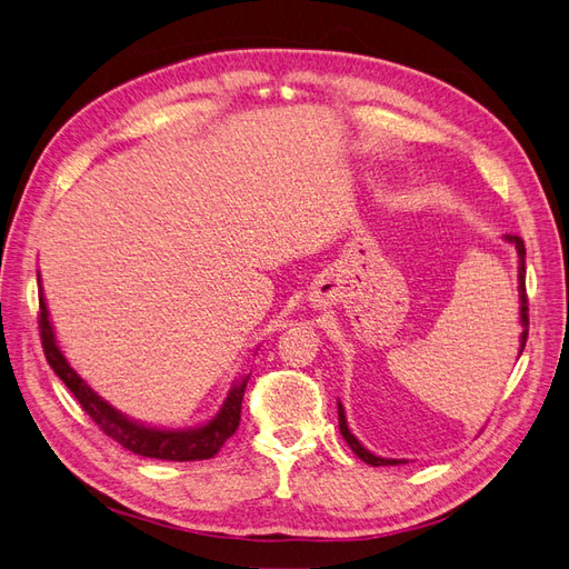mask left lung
I'll return each mask as SVG.
<instances>
[{
    "mask_svg": "<svg viewBox=\"0 0 569 569\" xmlns=\"http://www.w3.org/2000/svg\"><path fill=\"white\" fill-rule=\"evenodd\" d=\"M508 242H512L515 244V249H518V256H520V322H522V337H520V353L525 351V343H527V335H529V303H527V287H525V242H522V237H518V234H508L506 237ZM337 408H339V429H341V437L347 439V443L351 446V451L360 458V460H366L368 465H375V468H380V465H401L403 460H393V458H380V456H375V453H370L368 449H363V446H360V441L349 432V425H347V416H343V408H341V403H337Z\"/></svg>",
    "mask_w": 569,
    "mask_h": 569,
    "instance_id": "obj_1",
    "label": "left lung"
}]
</instances>
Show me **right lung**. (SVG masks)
Returning a JSON list of instances; mask_svg holds the SVG:
<instances>
[{"label": "right lung", "mask_w": 569, "mask_h": 569, "mask_svg": "<svg viewBox=\"0 0 569 569\" xmlns=\"http://www.w3.org/2000/svg\"><path fill=\"white\" fill-rule=\"evenodd\" d=\"M38 325H40L44 358L51 366V370H54L61 377V382L73 391L80 408L99 425L101 432L111 437L113 441H118L123 449H128L137 456L159 458V460H178V462L206 460V458H213L220 451V446L237 432L239 420H242V399H244V389H247L249 377H244L242 382L232 387L226 403H222L218 416L209 425H203L199 429H187V432H173V429H151V427L137 425V422L120 416V412L113 410L107 401H101V396H97L88 385L80 380L78 372L68 366V360L63 358V353L57 347L54 330H51L44 297H42V287H40Z\"/></svg>", "instance_id": "right-lung-1"}]
</instances>
